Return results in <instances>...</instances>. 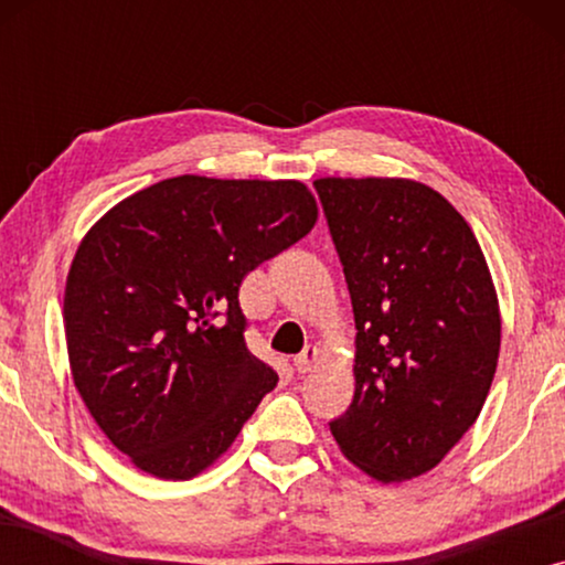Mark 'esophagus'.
<instances>
[{
    "mask_svg": "<svg viewBox=\"0 0 565 565\" xmlns=\"http://www.w3.org/2000/svg\"><path fill=\"white\" fill-rule=\"evenodd\" d=\"M316 354H319V352H316V347L308 344L306 350L300 352L296 360H292V367H296V373H298V375H303V373H308V370L313 367V362H316Z\"/></svg>",
    "mask_w": 565,
    "mask_h": 565,
    "instance_id": "1",
    "label": "esophagus"
}]
</instances>
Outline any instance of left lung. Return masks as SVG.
<instances>
[{
    "mask_svg": "<svg viewBox=\"0 0 565 565\" xmlns=\"http://www.w3.org/2000/svg\"><path fill=\"white\" fill-rule=\"evenodd\" d=\"M350 288L354 398L329 422L377 481L427 473L473 427L497 373L501 319L466 218L412 180L313 182Z\"/></svg>",
    "mask_w": 565,
    "mask_h": 565,
    "instance_id": "1",
    "label": "left lung"
}]
</instances>
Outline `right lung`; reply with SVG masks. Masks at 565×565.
Returning <instances> with one entry per match:
<instances>
[{
	"label": "right lung",
	"instance_id": "obj_1",
	"mask_svg": "<svg viewBox=\"0 0 565 565\" xmlns=\"http://www.w3.org/2000/svg\"><path fill=\"white\" fill-rule=\"evenodd\" d=\"M316 215L296 180L182 174L126 198L84 236L64 296L74 385L143 473L198 476L275 388V370L246 347L238 288Z\"/></svg>",
	"mask_w": 565,
	"mask_h": 565
}]
</instances>
